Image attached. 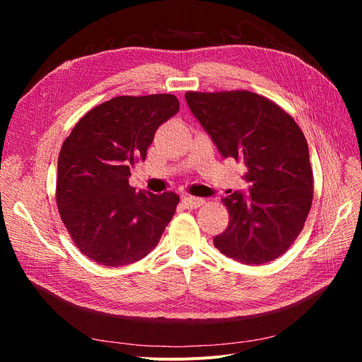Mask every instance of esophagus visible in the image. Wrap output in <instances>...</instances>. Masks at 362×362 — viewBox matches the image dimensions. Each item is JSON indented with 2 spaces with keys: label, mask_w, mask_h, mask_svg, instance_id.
I'll return each instance as SVG.
<instances>
[{
  "label": "esophagus",
  "mask_w": 362,
  "mask_h": 362,
  "mask_svg": "<svg viewBox=\"0 0 362 362\" xmlns=\"http://www.w3.org/2000/svg\"><path fill=\"white\" fill-rule=\"evenodd\" d=\"M204 202L205 201L202 198H194V196H189V194L182 196V204L187 208H190V210H193V208H199L201 205H204Z\"/></svg>",
  "instance_id": "obj_1"
}]
</instances>
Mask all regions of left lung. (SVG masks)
I'll return each mask as SVG.
<instances>
[{"label": "left lung", "mask_w": 362, "mask_h": 362, "mask_svg": "<svg viewBox=\"0 0 362 362\" xmlns=\"http://www.w3.org/2000/svg\"><path fill=\"white\" fill-rule=\"evenodd\" d=\"M192 113L223 157L242 161L249 196L222 199L228 228L214 237L223 255L264 264L286 254L303 229L313 204V169L296 120L266 96L249 90L187 92Z\"/></svg>", "instance_id": "left-lung-1"}]
</instances>
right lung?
I'll return each mask as SVG.
<instances>
[{
    "mask_svg": "<svg viewBox=\"0 0 362 362\" xmlns=\"http://www.w3.org/2000/svg\"><path fill=\"white\" fill-rule=\"evenodd\" d=\"M180 110L170 93L116 96L87 112L63 141L56 199L75 246L98 264L127 266L154 249L177 210L173 192L131 187L157 128Z\"/></svg>",
    "mask_w": 362,
    "mask_h": 362,
    "instance_id": "obj_1",
    "label": "right lung"
}]
</instances>
